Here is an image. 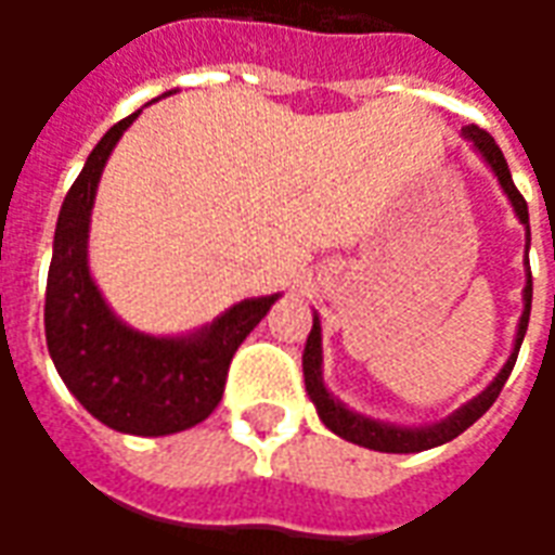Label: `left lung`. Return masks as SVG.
Wrapping results in <instances>:
<instances>
[{"label":"left lung","instance_id":"left-lung-1","mask_svg":"<svg viewBox=\"0 0 555 555\" xmlns=\"http://www.w3.org/2000/svg\"><path fill=\"white\" fill-rule=\"evenodd\" d=\"M464 137L473 139V145L481 151V157L488 159L490 169L496 171L502 190L512 198L514 214L520 217V222L526 225V249H529V207H526V198L520 195V190L514 186L512 171H508V163L502 157L500 145L493 142L488 130H481L478 125L464 127ZM524 314H520V326H517V345H514V353L505 362V369L496 374V380L481 392L478 398H473L466 408H461L454 416H449L440 425H430V428H396V425H384V422H374V418H365L360 413H350L338 404L336 398L326 392L324 380H321V324L314 318L312 333H309V341H306V350H302V377H306V392L314 401L318 408V416L324 422L326 428L345 437V440L357 442V446H365V449H374V452H392V454H410V452H425V449H434V446H442V442L454 440L457 434H464L476 418H481L490 410V404L500 398L502 386L512 374L514 362H517V353H520V345H524L526 326H529V309H532V273L526 276V291H524Z\"/></svg>","mask_w":555,"mask_h":555}]
</instances>
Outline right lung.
Segmentation results:
<instances>
[{
  "label": "right lung",
  "instance_id": "obj_1",
  "mask_svg": "<svg viewBox=\"0 0 555 555\" xmlns=\"http://www.w3.org/2000/svg\"><path fill=\"white\" fill-rule=\"evenodd\" d=\"M139 113L106 133L67 190L47 276V348L65 386L103 425L137 437L205 422L225 392L234 350L276 297L243 300L193 338H154L125 326L89 276V217L106 157Z\"/></svg>",
  "mask_w": 555,
  "mask_h": 555
}]
</instances>
